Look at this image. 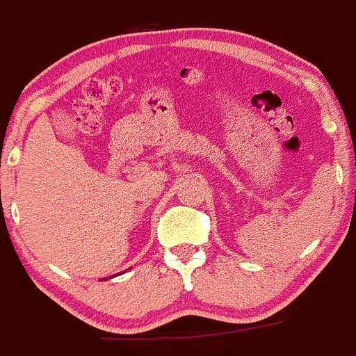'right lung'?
I'll return each instance as SVG.
<instances>
[{
    "instance_id": "obj_1",
    "label": "right lung",
    "mask_w": 356,
    "mask_h": 356,
    "mask_svg": "<svg viewBox=\"0 0 356 356\" xmlns=\"http://www.w3.org/2000/svg\"><path fill=\"white\" fill-rule=\"evenodd\" d=\"M109 278H111V277H108V278H102V280H109Z\"/></svg>"
}]
</instances>
